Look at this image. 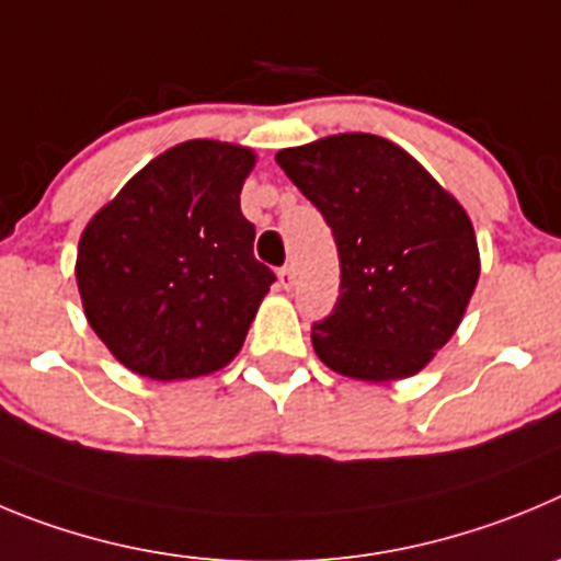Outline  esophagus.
Segmentation results:
<instances>
[{"instance_id":"1","label":"esophagus","mask_w":561,"mask_h":561,"mask_svg":"<svg viewBox=\"0 0 561 561\" xmlns=\"http://www.w3.org/2000/svg\"><path fill=\"white\" fill-rule=\"evenodd\" d=\"M293 285H296V276H293V268H282L279 271V287L290 290Z\"/></svg>"}]
</instances>
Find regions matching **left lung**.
<instances>
[{
  "instance_id": "obj_1",
  "label": "left lung",
  "mask_w": 561,
  "mask_h": 561,
  "mask_svg": "<svg viewBox=\"0 0 561 561\" xmlns=\"http://www.w3.org/2000/svg\"><path fill=\"white\" fill-rule=\"evenodd\" d=\"M276 161L324 215L341 260L335 310L312 324L316 355L366 382L422 371L458 330L481 274L463 206L375 134L327 136Z\"/></svg>"
}]
</instances>
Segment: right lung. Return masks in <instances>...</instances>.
I'll list each match as a JSON object with an SVG mask.
<instances>
[{"label":"right lung","mask_w":561,"mask_h":561,"mask_svg":"<svg viewBox=\"0 0 561 561\" xmlns=\"http://www.w3.org/2000/svg\"><path fill=\"white\" fill-rule=\"evenodd\" d=\"M254 150L193 139L156 156L89 220L78 245L85 318L150 380L211 375L240 352L276 282L254 260L240 190Z\"/></svg>","instance_id":"1"}]
</instances>
